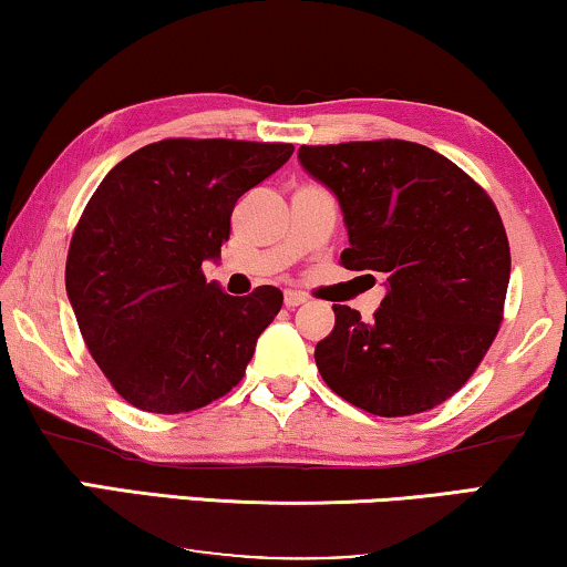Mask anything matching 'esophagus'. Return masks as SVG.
I'll use <instances>...</instances> for the list:
<instances>
[{
	"label": "esophagus",
	"instance_id": "esophagus-1",
	"mask_svg": "<svg viewBox=\"0 0 567 567\" xmlns=\"http://www.w3.org/2000/svg\"><path fill=\"white\" fill-rule=\"evenodd\" d=\"M284 305L289 307V309H293V307H299V305H307V297L301 291H286L284 293Z\"/></svg>",
	"mask_w": 567,
	"mask_h": 567
}]
</instances>
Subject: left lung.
Masks as SVG:
<instances>
[{
    "label": "left lung",
    "instance_id": "left-lung-1",
    "mask_svg": "<svg viewBox=\"0 0 567 567\" xmlns=\"http://www.w3.org/2000/svg\"><path fill=\"white\" fill-rule=\"evenodd\" d=\"M299 162L343 208L340 262L386 278L371 322L332 305L336 328L315 348L324 384L382 417L441 405L498 336L511 276L498 208L452 159L402 138L305 144Z\"/></svg>",
    "mask_w": 567,
    "mask_h": 567
}]
</instances>
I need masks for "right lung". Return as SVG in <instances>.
Masks as SVG:
<instances>
[{
  "instance_id": "right-lung-1",
  "label": "right lung",
  "mask_w": 567,
  "mask_h": 567,
  "mask_svg": "<svg viewBox=\"0 0 567 567\" xmlns=\"http://www.w3.org/2000/svg\"><path fill=\"white\" fill-rule=\"evenodd\" d=\"M291 152L162 138L121 159L92 193L69 245L66 293L92 359L134 408L190 413L245 377L284 293L258 286L229 297L200 266L219 258L239 196Z\"/></svg>"
}]
</instances>
